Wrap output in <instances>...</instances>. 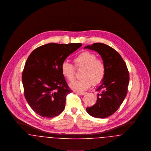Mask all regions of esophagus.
<instances>
[{
  "mask_svg": "<svg viewBox=\"0 0 151 151\" xmlns=\"http://www.w3.org/2000/svg\"><path fill=\"white\" fill-rule=\"evenodd\" d=\"M77 93L78 95H81V96H83V95H86V92H77Z\"/></svg>",
  "mask_w": 151,
  "mask_h": 151,
  "instance_id": "34e87169",
  "label": "esophagus"
}]
</instances>
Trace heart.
<instances>
[{
    "mask_svg": "<svg viewBox=\"0 0 151 151\" xmlns=\"http://www.w3.org/2000/svg\"><path fill=\"white\" fill-rule=\"evenodd\" d=\"M76 66L83 68L81 79L74 80L69 84L70 87L76 91H84L89 88L92 83L94 85L99 84L104 78L106 73V67L104 62L99 59L92 52L85 51L79 54L74 59ZM62 73L69 81L74 78V67L64 62L61 66Z\"/></svg>",
    "mask_w": 151,
    "mask_h": 151,
    "instance_id": "1",
    "label": "heart"
}]
</instances>
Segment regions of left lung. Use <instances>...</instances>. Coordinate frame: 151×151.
Here are the masks:
<instances>
[{"instance_id":"obj_1","label":"left lung","mask_w":151,"mask_h":151,"mask_svg":"<svg viewBox=\"0 0 151 151\" xmlns=\"http://www.w3.org/2000/svg\"><path fill=\"white\" fill-rule=\"evenodd\" d=\"M84 49L97 52L106 67V73L96 91V103L86 109L87 113L96 118H106L113 114L125 99L129 83V73L120 55L110 46L104 43L87 45Z\"/></svg>"}]
</instances>
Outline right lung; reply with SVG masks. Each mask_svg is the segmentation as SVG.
I'll return each instance as SVG.
<instances>
[{"label": "right lung", "instance_id": "1", "mask_svg": "<svg viewBox=\"0 0 151 151\" xmlns=\"http://www.w3.org/2000/svg\"><path fill=\"white\" fill-rule=\"evenodd\" d=\"M82 46L80 43H50L32 52L22 74L25 98L38 115L51 118L64 110L66 96L73 92L62 73L66 58Z\"/></svg>", "mask_w": 151, "mask_h": 151}]
</instances>
